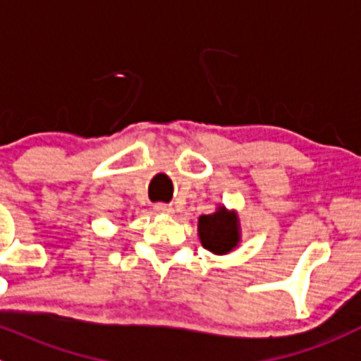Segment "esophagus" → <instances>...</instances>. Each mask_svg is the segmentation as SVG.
<instances>
[{
	"label": "esophagus",
	"mask_w": 361,
	"mask_h": 361,
	"mask_svg": "<svg viewBox=\"0 0 361 361\" xmlns=\"http://www.w3.org/2000/svg\"><path fill=\"white\" fill-rule=\"evenodd\" d=\"M154 212L161 214V216H169V214H173V207L165 203H158L154 204Z\"/></svg>",
	"instance_id": "1"
}]
</instances>
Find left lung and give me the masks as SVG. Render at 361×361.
<instances>
[{"label":"left lung","mask_w":361,"mask_h":361,"mask_svg":"<svg viewBox=\"0 0 361 361\" xmlns=\"http://www.w3.org/2000/svg\"><path fill=\"white\" fill-rule=\"evenodd\" d=\"M197 237L203 248L214 255H226L241 245V219L237 210L217 204L212 214L197 219Z\"/></svg>","instance_id":"8db88e82"}]
</instances>
